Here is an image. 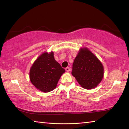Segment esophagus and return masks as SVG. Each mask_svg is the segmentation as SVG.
<instances>
[{"label":"esophagus","instance_id":"1","mask_svg":"<svg viewBox=\"0 0 129 129\" xmlns=\"http://www.w3.org/2000/svg\"><path fill=\"white\" fill-rule=\"evenodd\" d=\"M65 70H66L67 72H68L70 71V70H71V68H70L69 67H67L66 68H65Z\"/></svg>","mask_w":129,"mask_h":129}]
</instances>
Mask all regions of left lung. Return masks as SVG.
I'll use <instances>...</instances> for the list:
<instances>
[{
	"label": "left lung",
	"mask_w": 129,
	"mask_h": 129,
	"mask_svg": "<svg viewBox=\"0 0 129 129\" xmlns=\"http://www.w3.org/2000/svg\"><path fill=\"white\" fill-rule=\"evenodd\" d=\"M72 74L82 88L90 89L101 81L104 67L97 57L89 49H81L74 60Z\"/></svg>",
	"instance_id": "obj_1"
}]
</instances>
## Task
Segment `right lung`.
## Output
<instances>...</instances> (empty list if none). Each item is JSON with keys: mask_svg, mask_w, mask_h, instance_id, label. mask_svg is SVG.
I'll return each mask as SVG.
<instances>
[{"mask_svg": "<svg viewBox=\"0 0 129 129\" xmlns=\"http://www.w3.org/2000/svg\"><path fill=\"white\" fill-rule=\"evenodd\" d=\"M65 71L54 59L53 52H45L37 58L30 68V80L40 90L49 92L56 88L58 80Z\"/></svg>", "mask_w": 129, "mask_h": 129, "instance_id": "obj_1", "label": "right lung"}]
</instances>
